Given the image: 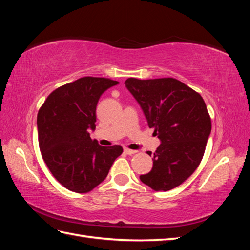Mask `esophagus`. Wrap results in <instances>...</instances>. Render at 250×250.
I'll return each instance as SVG.
<instances>
[{"instance_id": "obj_1", "label": "esophagus", "mask_w": 250, "mask_h": 250, "mask_svg": "<svg viewBox=\"0 0 250 250\" xmlns=\"http://www.w3.org/2000/svg\"><path fill=\"white\" fill-rule=\"evenodd\" d=\"M124 152H125L126 154H128V155H132V154H134V153H137V151H135V150H131V149H129V148H124Z\"/></svg>"}]
</instances>
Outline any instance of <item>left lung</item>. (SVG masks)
Segmentation results:
<instances>
[{
	"label": "left lung",
	"instance_id": "left-lung-1",
	"mask_svg": "<svg viewBox=\"0 0 250 250\" xmlns=\"http://www.w3.org/2000/svg\"><path fill=\"white\" fill-rule=\"evenodd\" d=\"M125 84L162 142L153 154L148 152L153 167L140 179L156 192L172 190L202 160L211 129L207 105L197 92L174 78H128Z\"/></svg>",
	"mask_w": 250,
	"mask_h": 250
}]
</instances>
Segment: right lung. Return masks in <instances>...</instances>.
<instances>
[{"label":"right lung","instance_id":"add662e5","mask_svg":"<svg viewBox=\"0 0 250 250\" xmlns=\"http://www.w3.org/2000/svg\"><path fill=\"white\" fill-rule=\"evenodd\" d=\"M118 81L82 77L56 88L37 115L42 156L52 175L67 190L87 193L106 178L120 145L100 146L90 139L101 95Z\"/></svg>","mask_w":250,"mask_h":250}]
</instances>
